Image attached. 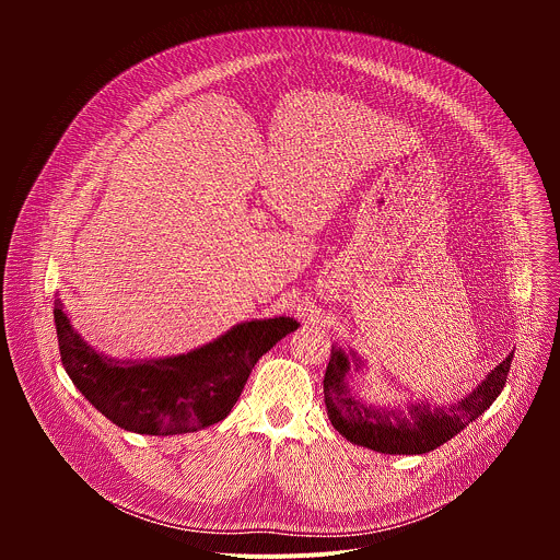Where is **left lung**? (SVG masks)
Instances as JSON below:
<instances>
[{"mask_svg": "<svg viewBox=\"0 0 560 560\" xmlns=\"http://www.w3.org/2000/svg\"><path fill=\"white\" fill-rule=\"evenodd\" d=\"M514 352H510L474 392L452 406L430 408L425 401L408 408L370 406L352 394L346 374V352L332 348L324 376V401L335 430L350 443L383 454H425L456 436L478 415H483L501 394Z\"/></svg>", "mask_w": 560, "mask_h": 560, "instance_id": "obj_1", "label": "left lung"}]
</instances>
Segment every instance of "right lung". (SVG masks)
<instances>
[{
	"instance_id": "obj_1",
	"label": "right lung",
	"mask_w": 560,
	"mask_h": 560,
	"mask_svg": "<svg viewBox=\"0 0 560 560\" xmlns=\"http://www.w3.org/2000/svg\"><path fill=\"white\" fill-rule=\"evenodd\" d=\"M55 328L70 381L115 425L150 436L197 432L223 421L255 363L294 332L290 316L238 324L188 354L154 361H113L79 337L59 299Z\"/></svg>"
}]
</instances>
